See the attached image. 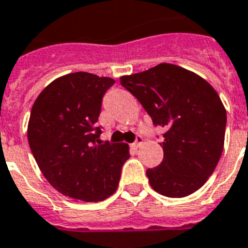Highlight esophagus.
<instances>
[{"label":"esophagus","mask_w":248,"mask_h":248,"mask_svg":"<svg viewBox=\"0 0 248 248\" xmlns=\"http://www.w3.org/2000/svg\"><path fill=\"white\" fill-rule=\"evenodd\" d=\"M141 144H142V138L141 136H138V138H136V141L132 144V149H139L140 146H141Z\"/></svg>","instance_id":"34e87169"}]
</instances>
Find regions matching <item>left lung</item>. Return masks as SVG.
<instances>
[{"instance_id": "left-lung-1", "label": "left lung", "mask_w": 248, "mask_h": 248, "mask_svg": "<svg viewBox=\"0 0 248 248\" xmlns=\"http://www.w3.org/2000/svg\"><path fill=\"white\" fill-rule=\"evenodd\" d=\"M153 124L166 130L164 158L146 176L153 190L167 197L194 194L217 168L224 148L227 110L217 90L195 72L173 63L121 76Z\"/></svg>"}]
</instances>
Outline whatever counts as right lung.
Instances as JSON below:
<instances>
[{
	"mask_svg": "<svg viewBox=\"0 0 248 248\" xmlns=\"http://www.w3.org/2000/svg\"><path fill=\"white\" fill-rule=\"evenodd\" d=\"M113 84L110 78L72 72L46 86L31 107L30 150L49 185L72 200L98 202L113 195L130 158L127 144H96L100 130L94 132V124Z\"/></svg>",
	"mask_w": 248,
	"mask_h": 248,
	"instance_id": "add662e5",
	"label": "right lung"
}]
</instances>
